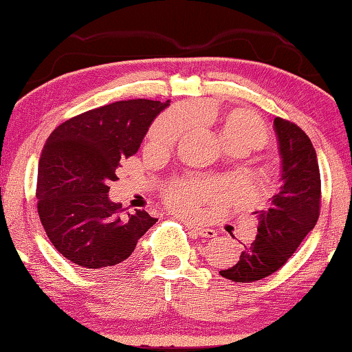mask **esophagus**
Wrapping results in <instances>:
<instances>
[{
  "mask_svg": "<svg viewBox=\"0 0 352 352\" xmlns=\"http://www.w3.org/2000/svg\"><path fill=\"white\" fill-rule=\"evenodd\" d=\"M186 226L190 231H192L194 234H197L200 237H214V236H216V230L210 228V226L197 225V223H192V222H186Z\"/></svg>",
  "mask_w": 352,
  "mask_h": 352,
  "instance_id": "esophagus-1",
  "label": "esophagus"
}]
</instances>
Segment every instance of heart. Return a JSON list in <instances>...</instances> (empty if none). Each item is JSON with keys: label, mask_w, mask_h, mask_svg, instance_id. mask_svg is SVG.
<instances>
[{"label": "heart", "mask_w": 352, "mask_h": 352, "mask_svg": "<svg viewBox=\"0 0 352 352\" xmlns=\"http://www.w3.org/2000/svg\"><path fill=\"white\" fill-rule=\"evenodd\" d=\"M183 130V121L178 115H164L155 121L148 130L147 144L152 148H166L174 144ZM223 142L241 141L250 148L259 147L267 140V130L261 119L247 110H234L226 115L220 129ZM222 190L216 182L178 183L169 192V205L175 211L190 214L201 201L214 199Z\"/></svg>", "instance_id": "obj_1"}]
</instances>
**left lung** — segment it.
<instances>
[{
  "label": "left lung",
  "instance_id": "1",
  "mask_svg": "<svg viewBox=\"0 0 352 352\" xmlns=\"http://www.w3.org/2000/svg\"><path fill=\"white\" fill-rule=\"evenodd\" d=\"M273 129L281 157V186L265 210L253 212L258 219L254 241L243 245L233 267L219 272L234 283L259 281L281 269L320 216V169L311 140L281 118L273 119Z\"/></svg>",
  "mask_w": 352,
  "mask_h": 352
}]
</instances>
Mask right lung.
Instances as JSON below:
<instances>
[{
  "label": "right lung",
  "instance_id": "1",
  "mask_svg": "<svg viewBox=\"0 0 352 352\" xmlns=\"http://www.w3.org/2000/svg\"><path fill=\"white\" fill-rule=\"evenodd\" d=\"M170 100H119L60 124L38 162V216L52 245L83 269H110L133 253L157 222L144 210L124 212L109 199L121 162L138 152Z\"/></svg>",
  "mask_w": 352,
  "mask_h": 352
}]
</instances>
